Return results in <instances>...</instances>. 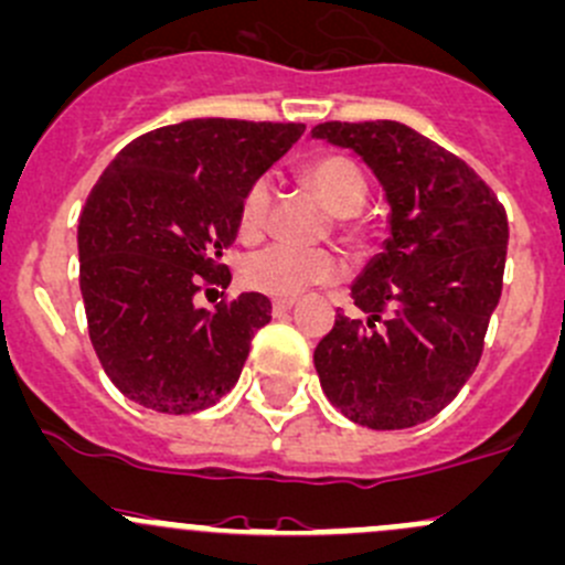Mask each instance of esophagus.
<instances>
[{
  "mask_svg": "<svg viewBox=\"0 0 565 565\" xmlns=\"http://www.w3.org/2000/svg\"><path fill=\"white\" fill-rule=\"evenodd\" d=\"M295 308V300H273V317H284Z\"/></svg>",
  "mask_w": 565,
  "mask_h": 565,
  "instance_id": "34e87169",
  "label": "esophagus"
}]
</instances>
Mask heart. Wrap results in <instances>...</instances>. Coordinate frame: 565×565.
Returning a JSON list of instances; mask_svg holds the SVG:
<instances>
[{
    "label": "heart",
    "mask_w": 565,
    "mask_h": 565,
    "mask_svg": "<svg viewBox=\"0 0 565 565\" xmlns=\"http://www.w3.org/2000/svg\"><path fill=\"white\" fill-rule=\"evenodd\" d=\"M306 181L322 203L347 222L360 211L367 198V178L354 159L343 153H328L308 164ZM267 211H270V181L257 178L246 189L237 211V227L243 237H257L265 230ZM341 276V265L328 252H300L289 246H267L248 254L241 263V281L252 292L267 295L278 300H295L311 287L332 284Z\"/></svg>",
    "instance_id": "obj_1"
}]
</instances>
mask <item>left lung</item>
<instances>
[{"label": "left lung", "mask_w": 565, "mask_h": 565, "mask_svg": "<svg viewBox=\"0 0 565 565\" xmlns=\"http://www.w3.org/2000/svg\"><path fill=\"white\" fill-rule=\"evenodd\" d=\"M313 140L352 148L384 192L387 241L352 284L365 319L335 317L313 367L347 419L403 430L436 417L482 358L507 265V213L447 148L397 121H328Z\"/></svg>", "instance_id": "1"}]
</instances>
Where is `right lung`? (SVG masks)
<instances>
[{"mask_svg":"<svg viewBox=\"0 0 565 565\" xmlns=\"http://www.w3.org/2000/svg\"><path fill=\"white\" fill-rule=\"evenodd\" d=\"M306 132L302 124L192 118L140 135L94 183L78 218L88 338L121 395L162 414L203 412L235 387L254 330L270 322L259 292L194 306L222 265L246 189Z\"/></svg>","mask_w":565,"mask_h":565,"instance_id":"obj_1","label":"right lung"}]
</instances>
